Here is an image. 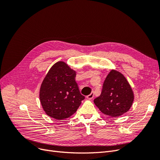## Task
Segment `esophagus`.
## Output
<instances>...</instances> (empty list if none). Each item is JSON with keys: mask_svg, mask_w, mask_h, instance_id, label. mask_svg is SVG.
<instances>
[{"mask_svg": "<svg viewBox=\"0 0 160 160\" xmlns=\"http://www.w3.org/2000/svg\"><path fill=\"white\" fill-rule=\"evenodd\" d=\"M93 97H94V93H91L90 95L87 96V99L91 100V99H92L93 98Z\"/></svg>", "mask_w": 160, "mask_h": 160, "instance_id": "esophagus-1", "label": "esophagus"}]
</instances>
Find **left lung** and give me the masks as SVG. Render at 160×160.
Here are the masks:
<instances>
[{
  "label": "left lung",
  "instance_id": "1",
  "mask_svg": "<svg viewBox=\"0 0 160 160\" xmlns=\"http://www.w3.org/2000/svg\"><path fill=\"white\" fill-rule=\"evenodd\" d=\"M134 100L132 87L125 76L112 69L103 83L99 97L94 99L95 105L103 114L116 118L127 113Z\"/></svg>",
  "mask_w": 160,
  "mask_h": 160
}]
</instances>
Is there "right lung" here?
Listing matches in <instances>:
<instances>
[{"label": "right lung", "mask_w": 160, "mask_h": 160, "mask_svg": "<svg viewBox=\"0 0 160 160\" xmlns=\"http://www.w3.org/2000/svg\"><path fill=\"white\" fill-rule=\"evenodd\" d=\"M75 71L63 61L53 65L43 79L39 98L43 110L57 120L73 115L85 97L80 93L75 81Z\"/></svg>", "instance_id": "add662e5"}]
</instances>
